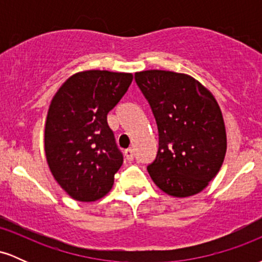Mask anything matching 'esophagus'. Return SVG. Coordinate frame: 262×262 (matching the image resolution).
Segmentation results:
<instances>
[{"mask_svg":"<svg viewBox=\"0 0 262 262\" xmlns=\"http://www.w3.org/2000/svg\"><path fill=\"white\" fill-rule=\"evenodd\" d=\"M124 156L128 161H132L134 159V150L133 149H127L124 151Z\"/></svg>","mask_w":262,"mask_h":262,"instance_id":"1","label":"esophagus"}]
</instances>
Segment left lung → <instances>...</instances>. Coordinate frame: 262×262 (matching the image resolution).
I'll list each match as a JSON object with an SVG mask.
<instances>
[{
  "label": "left lung",
  "mask_w": 262,
  "mask_h": 262,
  "mask_svg": "<svg viewBox=\"0 0 262 262\" xmlns=\"http://www.w3.org/2000/svg\"><path fill=\"white\" fill-rule=\"evenodd\" d=\"M159 132L156 159L148 166L154 183L173 197L200 193L221 170L227 152L224 119L214 96L186 74L135 73Z\"/></svg>",
  "instance_id": "1"
}]
</instances>
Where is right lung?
Wrapping results in <instances>:
<instances>
[{
    "label": "right lung",
    "instance_id": "1",
    "mask_svg": "<svg viewBox=\"0 0 262 262\" xmlns=\"http://www.w3.org/2000/svg\"><path fill=\"white\" fill-rule=\"evenodd\" d=\"M133 74L81 71L69 77L50 102L44 130L47 162L66 193L93 202L112 188L123 164L107 114L128 91Z\"/></svg>",
    "mask_w": 262,
    "mask_h": 262
}]
</instances>
